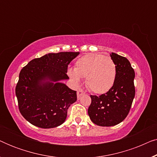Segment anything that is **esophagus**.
<instances>
[{"instance_id":"1","label":"esophagus","mask_w":157,"mask_h":157,"mask_svg":"<svg viewBox=\"0 0 157 157\" xmlns=\"http://www.w3.org/2000/svg\"><path fill=\"white\" fill-rule=\"evenodd\" d=\"M85 92L83 91L82 89H79L78 91H77V97H78V99H80V98L83 95H84Z\"/></svg>"}]
</instances>
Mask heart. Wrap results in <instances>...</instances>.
<instances>
[{"label": "heart", "instance_id": "obj_1", "mask_svg": "<svg viewBox=\"0 0 157 157\" xmlns=\"http://www.w3.org/2000/svg\"><path fill=\"white\" fill-rule=\"evenodd\" d=\"M67 74L75 81L86 77V84L96 94H104L114 84L117 67L111 58L102 54L89 53L79 58L74 68L68 69Z\"/></svg>", "mask_w": 157, "mask_h": 157}]
</instances>
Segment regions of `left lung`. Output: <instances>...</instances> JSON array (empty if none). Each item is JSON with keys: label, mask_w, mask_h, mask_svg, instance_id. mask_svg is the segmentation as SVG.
<instances>
[{"label": "left lung", "mask_w": 157, "mask_h": 157, "mask_svg": "<svg viewBox=\"0 0 157 157\" xmlns=\"http://www.w3.org/2000/svg\"><path fill=\"white\" fill-rule=\"evenodd\" d=\"M110 56L117 67L114 84L106 94L91 96L88 114L91 121L101 126H112L121 123L129 112L135 96V73L125 57L115 53Z\"/></svg>", "instance_id": "1"}]
</instances>
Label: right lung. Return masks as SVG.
Masks as SVG:
<instances>
[{
  "mask_svg": "<svg viewBox=\"0 0 157 157\" xmlns=\"http://www.w3.org/2000/svg\"><path fill=\"white\" fill-rule=\"evenodd\" d=\"M79 52L49 53L34 59L22 68L16 87L19 111L33 125L57 127L65 121L76 91L61 81L69 79L68 65Z\"/></svg>",
  "mask_w": 157,
  "mask_h": 157,
  "instance_id": "add662e5",
  "label": "right lung"
}]
</instances>
